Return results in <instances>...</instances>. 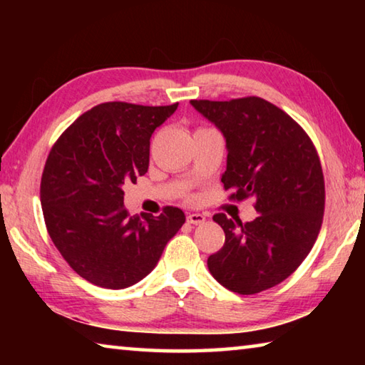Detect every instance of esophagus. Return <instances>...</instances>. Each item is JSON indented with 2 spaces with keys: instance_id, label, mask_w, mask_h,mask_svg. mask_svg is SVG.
Masks as SVG:
<instances>
[{
  "instance_id": "esophagus-1",
  "label": "esophagus",
  "mask_w": 365,
  "mask_h": 365,
  "mask_svg": "<svg viewBox=\"0 0 365 365\" xmlns=\"http://www.w3.org/2000/svg\"><path fill=\"white\" fill-rule=\"evenodd\" d=\"M187 222H188V224H193V225H201V224H205V222H206V215H202L200 212L188 214Z\"/></svg>"
}]
</instances>
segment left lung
I'll return each instance as SVG.
<instances>
[{
    "label": "left lung",
    "mask_w": 365,
    "mask_h": 365,
    "mask_svg": "<svg viewBox=\"0 0 365 365\" xmlns=\"http://www.w3.org/2000/svg\"><path fill=\"white\" fill-rule=\"evenodd\" d=\"M224 135L232 197H252L257 217L243 224L215 214L225 243L207 267L222 287L255 294L279 285L304 261L324 217L322 165L311 138L287 113L262 98L190 101Z\"/></svg>",
    "instance_id": "left-lung-1"
}]
</instances>
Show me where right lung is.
<instances>
[{
    "mask_svg": "<svg viewBox=\"0 0 365 365\" xmlns=\"http://www.w3.org/2000/svg\"><path fill=\"white\" fill-rule=\"evenodd\" d=\"M177 106L98 104L49 153L40 188L48 233L67 264L96 287L123 289L143 280L185 224L182 209L172 206L159 217H130L122 190L148 172L151 135Z\"/></svg>",
    "mask_w": 365,
    "mask_h": 365,
    "instance_id": "right-lung-1",
    "label": "right lung"
}]
</instances>
